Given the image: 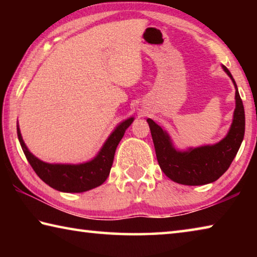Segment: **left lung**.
<instances>
[{"label": "left lung", "instance_id": "1", "mask_svg": "<svg viewBox=\"0 0 257 257\" xmlns=\"http://www.w3.org/2000/svg\"><path fill=\"white\" fill-rule=\"evenodd\" d=\"M222 68L231 78L236 88V108L232 123L222 141L214 145L178 151L173 146L168 133L152 119H147L161 170L178 184L199 186L217 180L228 170L241 145L245 135V111L236 81L227 67L222 66Z\"/></svg>", "mask_w": 257, "mask_h": 257}]
</instances>
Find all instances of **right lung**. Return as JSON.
<instances>
[{"label": "right lung", "mask_w": 257, "mask_h": 257, "mask_svg": "<svg viewBox=\"0 0 257 257\" xmlns=\"http://www.w3.org/2000/svg\"><path fill=\"white\" fill-rule=\"evenodd\" d=\"M133 121L134 118H129L118 124L104 143L98 154L93 160L80 164H51L43 162L27 149L21 137L19 125H17V133L21 149L29 164L46 185L63 193H82L101 186L107 179L116 146L122 139L125 129L133 123Z\"/></svg>", "instance_id": "right-lung-1"}]
</instances>
